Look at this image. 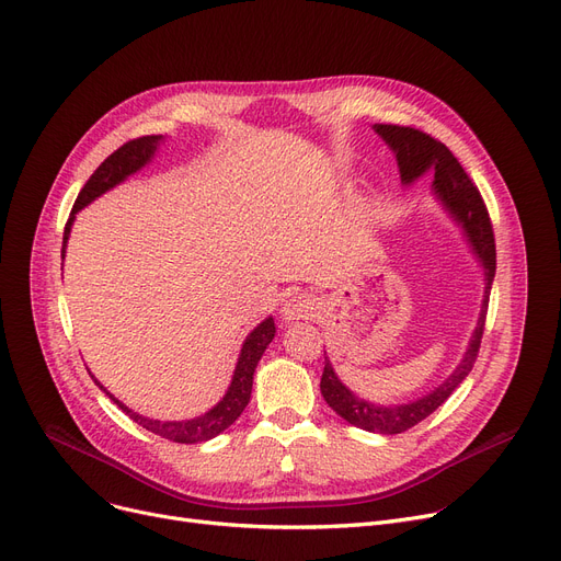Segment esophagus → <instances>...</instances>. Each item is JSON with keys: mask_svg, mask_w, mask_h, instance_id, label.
<instances>
[{"mask_svg": "<svg viewBox=\"0 0 561 561\" xmlns=\"http://www.w3.org/2000/svg\"><path fill=\"white\" fill-rule=\"evenodd\" d=\"M313 300L309 298V296H305V294H296V296H288L286 300H284V305H282V319L286 321V323H296V321H300V319H311L313 316Z\"/></svg>", "mask_w": 561, "mask_h": 561, "instance_id": "obj_1", "label": "esophagus"}]
</instances>
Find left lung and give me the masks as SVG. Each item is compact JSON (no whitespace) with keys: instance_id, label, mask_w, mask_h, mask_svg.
I'll return each mask as SVG.
<instances>
[{"instance_id":"left-lung-1","label":"left lung","mask_w":561,"mask_h":561,"mask_svg":"<svg viewBox=\"0 0 561 561\" xmlns=\"http://www.w3.org/2000/svg\"><path fill=\"white\" fill-rule=\"evenodd\" d=\"M374 130L382 137V141L389 146V149L394 151L403 185L415 183L424 174L433 172V194L437 197V202L443 204V208L454 217V222L460 225L462 236L468 238L472 254L483 267V284H485L479 321L470 336L466 355H462V359L449 374V378H445L435 389H431L428 394L415 401L380 405V403L362 399L353 394L351 389L339 380L330 359H325V369L321 376V394L336 415L344 417L348 424L357 428L382 433V435H394L424 422L431 412H435L451 397L454 389L472 371L479 346H481V336H483L491 286L495 279V236H493L489 210H485L479 190L474 187V183L466 174V169L460 167V162L454 158V153L443 141H437L431 135L408 126L376 124Z\"/></svg>"}]
</instances>
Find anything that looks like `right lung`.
<instances>
[{"label": "right lung", "instance_id": "right-lung-1", "mask_svg": "<svg viewBox=\"0 0 561 561\" xmlns=\"http://www.w3.org/2000/svg\"><path fill=\"white\" fill-rule=\"evenodd\" d=\"M164 137L162 135H146L139 139H133L128 144L116 149L95 172L91 174V179L84 183V187L80 190L76 206L70 210V217L64 229V248H61V259L66 256V242L70 236V227L76 222V213L82 210L84 206H89L93 199H99L101 194H105L107 190L116 187L118 183H124L128 176L137 174L144 164H149L151 158L156 156L158 146ZM64 271V267H61ZM275 339V321L273 316H267L265 321H261L245 339V344L240 348V357L236 364V371L231 378V385L227 389V394L220 399V403L213 405L204 415L194 417V420H183V422H160V420H151L144 417L139 412L130 410L126 403H121L114 394H110L107 389L93 378V382L99 385L103 392L126 412V415L137 422L139 426H144L146 431H151L160 437H167L172 443H181V445H194V443H206L210 437L220 435L225 428H229L238 417L240 412L245 410V405L250 403V394H252V380H254V371L256 364L261 359V355L265 353L267 344ZM91 374V371H89Z\"/></svg>", "mask_w": 561, "mask_h": 561}]
</instances>
